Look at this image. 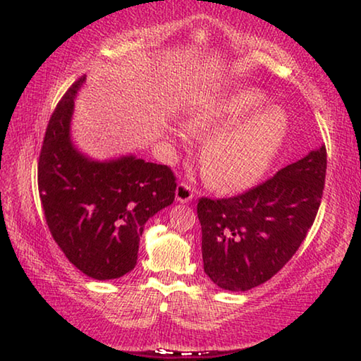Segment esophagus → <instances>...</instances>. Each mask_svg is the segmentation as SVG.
Masks as SVG:
<instances>
[{
    "instance_id": "obj_1",
    "label": "esophagus",
    "mask_w": 361,
    "mask_h": 361,
    "mask_svg": "<svg viewBox=\"0 0 361 361\" xmlns=\"http://www.w3.org/2000/svg\"><path fill=\"white\" fill-rule=\"evenodd\" d=\"M175 197L178 202L181 204H186V202H191L192 197H194V189L188 185L186 181H181L178 183V186H176V191H175Z\"/></svg>"
}]
</instances>
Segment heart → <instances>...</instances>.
<instances>
[{
  "instance_id": "1",
  "label": "heart",
  "mask_w": 361,
  "mask_h": 361,
  "mask_svg": "<svg viewBox=\"0 0 361 361\" xmlns=\"http://www.w3.org/2000/svg\"><path fill=\"white\" fill-rule=\"evenodd\" d=\"M256 89H243L215 105L199 109L189 119L194 130L224 127L204 145L200 164L213 188L239 191L252 186L266 172L286 133V116L277 106H267L237 122L264 103ZM230 127L228 128L227 126Z\"/></svg>"
}]
</instances>
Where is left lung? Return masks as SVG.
I'll list each match as a JSON object with an SVG mask.
<instances>
[{
    "label": "left lung",
    "instance_id": "1",
    "mask_svg": "<svg viewBox=\"0 0 361 361\" xmlns=\"http://www.w3.org/2000/svg\"><path fill=\"white\" fill-rule=\"evenodd\" d=\"M326 175V148L248 191L224 199L200 197L204 271L219 288L247 291L288 262L312 228Z\"/></svg>",
    "mask_w": 361,
    "mask_h": 361
}]
</instances>
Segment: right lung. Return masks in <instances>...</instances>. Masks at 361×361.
<instances>
[{
  "label": "right lung",
  "mask_w": 361,
  "mask_h": 361,
  "mask_svg": "<svg viewBox=\"0 0 361 361\" xmlns=\"http://www.w3.org/2000/svg\"><path fill=\"white\" fill-rule=\"evenodd\" d=\"M71 84L49 119L38 161V189L47 228L73 266L97 280L119 279L137 264L145 223L175 200L169 166L133 156L94 162L70 140Z\"/></svg>",
  "instance_id": "add662e5"
}]
</instances>
